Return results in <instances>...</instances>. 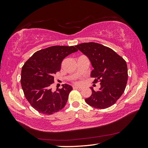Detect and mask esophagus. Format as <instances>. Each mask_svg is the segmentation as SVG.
<instances>
[{"instance_id": "esophagus-1", "label": "esophagus", "mask_w": 148, "mask_h": 148, "mask_svg": "<svg viewBox=\"0 0 148 148\" xmlns=\"http://www.w3.org/2000/svg\"><path fill=\"white\" fill-rule=\"evenodd\" d=\"M73 88H75V89H77V90H82V88L79 87V86H74Z\"/></svg>"}]
</instances>
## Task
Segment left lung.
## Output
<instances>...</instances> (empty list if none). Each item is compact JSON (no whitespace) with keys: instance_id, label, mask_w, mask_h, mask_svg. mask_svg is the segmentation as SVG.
I'll return each mask as SVG.
<instances>
[{"instance_id":"8db88e82","label":"left lung","mask_w":148,"mask_h":148,"mask_svg":"<svg viewBox=\"0 0 148 148\" xmlns=\"http://www.w3.org/2000/svg\"><path fill=\"white\" fill-rule=\"evenodd\" d=\"M76 48L86 55L93 68L90 76L94 82L100 81V88L85 99L88 104L97 109L109 108L123 93L128 80L127 65L125 60L111 48L99 43L85 42Z\"/></svg>"}]
</instances>
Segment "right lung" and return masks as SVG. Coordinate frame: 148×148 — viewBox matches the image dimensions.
<instances>
[{
    "mask_svg": "<svg viewBox=\"0 0 148 148\" xmlns=\"http://www.w3.org/2000/svg\"><path fill=\"white\" fill-rule=\"evenodd\" d=\"M77 51L74 46H51L34 53L25 63L21 85L25 98L36 111L49 115L64 108L72 87L64 84L61 89L53 92L51 86L54 75L60 71L63 60Z\"/></svg>",
    "mask_w": 148,
    "mask_h": 148,
    "instance_id": "right-lung-1",
    "label": "right lung"
}]
</instances>
